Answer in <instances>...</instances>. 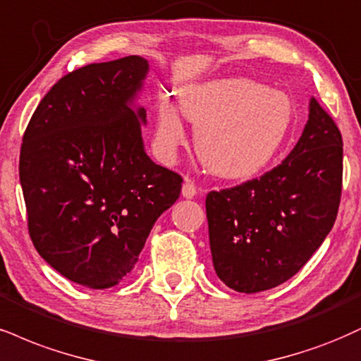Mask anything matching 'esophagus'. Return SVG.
I'll return each instance as SVG.
<instances>
[{"instance_id": "34e87169", "label": "esophagus", "mask_w": 361, "mask_h": 361, "mask_svg": "<svg viewBox=\"0 0 361 361\" xmlns=\"http://www.w3.org/2000/svg\"><path fill=\"white\" fill-rule=\"evenodd\" d=\"M181 193H183L185 198H193L195 195H197V186H195L192 180H188V178H186L185 183H183V188H181Z\"/></svg>"}]
</instances>
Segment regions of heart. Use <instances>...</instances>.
<instances>
[{"instance_id": "obj_1", "label": "heart", "mask_w": 361, "mask_h": 361, "mask_svg": "<svg viewBox=\"0 0 361 361\" xmlns=\"http://www.w3.org/2000/svg\"><path fill=\"white\" fill-rule=\"evenodd\" d=\"M180 111L195 126L200 161L224 180H247L267 166L288 139L294 104L286 92L249 79H216L186 89ZM156 147L175 158L186 131L171 102L156 116Z\"/></svg>"}]
</instances>
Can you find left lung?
Returning a JSON list of instances; mask_svg holds the SVG:
<instances>
[{
	"mask_svg": "<svg viewBox=\"0 0 361 361\" xmlns=\"http://www.w3.org/2000/svg\"><path fill=\"white\" fill-rule=\"evenodd\" d=\"M343 139L316 99L288 158L260 178L207 195L208 235L220 281L260 293L290 279L333 228L341 200Z\"/></svg>",
	"mask_w": 361,
	"mask_h": 361,
	"instance_id": "8db88e82",
	"label": "left lung"
}]
</instances>
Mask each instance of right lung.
I'll return each mask as SVG.
<instances>
[{
  "mask_svg": "<svg viewBox=\"0 0 361 361\" xmlns=\"http://www.w3.org/2000/svg\"><path fill=\"white\" fill-rule=\"evenodd\" d=\"M147 60L129 55L63 75L35 109L20 151V181L35 249L90 289L136 266L183 178L151 161L146 109H133Z\"/></svg>",
  "mask_w": 361,
  "mask_h": 361,
  "instance_id": "obj_1",
  "label": "right lung"
}]
</instances>
